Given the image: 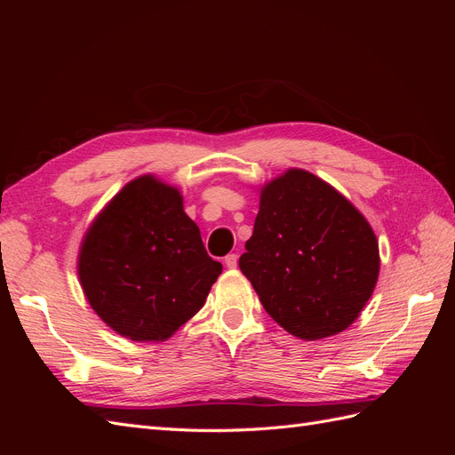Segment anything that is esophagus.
<instances>
[{"instance_id":"34e87169","label":"esophagus","mask_w":455,"mask_h":455,"mask_svg":"<svg viewBox=\"0 0 455 455\" xmlns=\"http://www.w3.org/2000/svg\"><path fill=\"white\" fill-rule=\"evenodd\" d=\"M224 261H226V267H229V269H235V267H237V261H239V258H237V254H228V256L224 258Z\"/></svg>"}]
</instances>
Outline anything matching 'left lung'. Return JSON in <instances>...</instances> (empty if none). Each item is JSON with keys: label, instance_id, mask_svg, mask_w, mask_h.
Instances as JSON below:
<instances>
[{"label": "left lung", "instance_id": "1", "mask_svg": "<svg viewBox=\"0 0 455 455\" xmlns=\"http://www.w3.org/2000/svg\"><path fill=\"white\" fill-rule=\"evenodd\" d=\"M244 249L239 267L261 306L301 339L343 332L378 283V239L366 218L339 191L301 169L261 188Z\"/></svg>", "mask_w": 455, "mask_h": 455}]
</instances>
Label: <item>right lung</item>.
Masks as SVG:
<instances>
[{
  "instance_id": "1",
  "label": "right lung",
  "mask_w": 455,
  "mask_h": 455,
  "mask_svg": "<svg viewBox=\"0 0 455 455\" xmlns=\"http://www.w3.org/2000/svg\"><path fill=\"white\" fill-rule=\"evenodd\" d=\"M77 273L91 307L119 336L163 341L203 307L222 264L206 254L180 191L146 174L96 216Z\"/></svg>"
}]
</instances>
